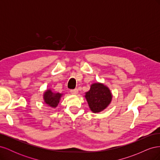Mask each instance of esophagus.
Here are the masks:
<instances>
[{
    "mask_svg": "<svg viewBox=\"0 0 160 160\" xmlns=\"http://www.w3.org/2000/svg\"><path fill=\"white\" fill-rule=\"evenodd\" d=\"M70 93L72 95H77L78 93V89H72L70 91Z\"/></svg>",
    "mask_w": 160,
    "mask_h": 160,
    "instance_id": "34e87169",
    "label": "esophagus"
}]
</instances>
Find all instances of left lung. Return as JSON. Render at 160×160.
Segmentation results:
<instances>
[{
  "instance_id": "left-lung-1",
  "label": "left lung",
  "mask_w": 160,
  "mask_h": 160,
  "mask_svg": "<svg viewBox=\"0 0 160 160\" xmlns=\"http://www.w3.org/2000/svg\"><path fill=\"white\" fill-rule=\"evenodd\" d=\"M112 93L108 87L101 83L91 84L85 98L92 112L99 113L108 107L112 100Z\"/></svg>"
}]
</instances>
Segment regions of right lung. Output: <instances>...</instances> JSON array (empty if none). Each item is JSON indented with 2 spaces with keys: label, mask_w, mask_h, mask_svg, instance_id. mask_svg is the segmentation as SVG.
Wrapping results in <instances>:
<instances>
[{
  "label": "right lung",
  "mask_w": 160,
  "mask_h": 160,
  "mask_svg": "<svg viewBox=\"0 0 160 160\" xmlns=\"http://www.w3.org/2000/svg\"><path fill=\"white\" fill-rule=\"evenodd\" d=\"M62 93L52 91L51 89H47L43 94V99L45 103L52 108H55L59 103Z\"/></svg>",
  "instance_id": "obj_1"
}]
</instances>
